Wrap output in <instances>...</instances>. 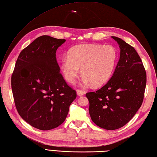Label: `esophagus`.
I'll return each instance as SVG.
<instances>
[{
	"label": "esophagus",
	"instance_id": "obj_1",
	"mask_svg": "<svg viewBox=\"0 0 157 157\" xmlns=\"http://www.w3.org/2000/svg\"><path fill=\"white\" fill-rule=\"evenodd\" d=\"M76 92H77L78 96H82L84 95V94H85V92H83V91L80 90H76Z\"/></svg>",
	"mask_w": 157,
	"mask_h": 157
}]
</instances>
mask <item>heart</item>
Masks as SVG:
<instances>
[{
  "label": "heart",
  "instance_id": "1",
  "mask_svg": "<svg viewBox=\"0 0 157 157\" xmlns=\"http://www.w3.org/2000/svg\"><path fill=\"white\" fill-rule=\"evenodd\" d=\"M67 56L62 57L60 63L65 78L72 82L81 67L82 86L91 83L98 86L107 82L117 59V52L110 45H79L72 47Z\"/></svg>",
  "mask_w": 157,
  "mask_h": 157
}]
</instances>
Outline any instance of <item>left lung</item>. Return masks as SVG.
<instances>
[{
	"mask_svg": "<svg viewBox=\"0 0 157 157\" xmlns=\"http://www.w3.org/2000/svg\"><path fill=\"white\" fill-rule=\"evenodd\" d=\"M120 49V59L112 78L96 92L86 94L90 102L91 119L105 130L124 126L143 103L147 74L140 56L134 47L112 36Z\"/></svg>",
	"mask_w": 157,
	"mask_h": 157,
	"instance_id": "8db88e82",
	"label": "left lung"
}]
</instances>
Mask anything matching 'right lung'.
<instances>
[{
    "instance_id": "obj_1",
    "label": "right lung",
    "mask_w": 157,
    "mask_h": 157,
    "mask_svg": "<svg viewBox=\"0 0 157 157\" xmlns=\"http://www.w3.org/2000/svg\"><path fill=\"white\" fill-rule=\"evenodd\" d=\"M65 41L48 35L39 37L20 53L12 75L18 112L25 122L41 130L61 125L76 98L56 60L57 49Z\"/></svg>"
}]
</instances>
